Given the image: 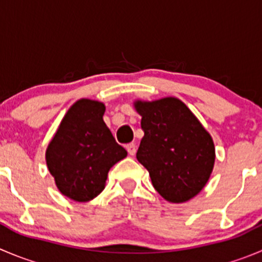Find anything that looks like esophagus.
<instances>
[{
	"instance_id": "esophagus-1",
	"label": "esophagus",
	"mask_w": 262,
	"mask_h": 262,
	"mask_svg": "<svg viewBox=\"0 0 262 262\" xmlns=\"http://www.w3.org/2000/svg\"><path fill=\"white\" fill-rule=\"evenodd\" d=\"M126 149H127V151H128L129 156H135V154H136V145L134 143L127 144Z\"/></svg>"
}]
</instances>
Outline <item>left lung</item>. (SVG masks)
Here are the masks:
<instances>
[{"label":"left lung","instance_id":"8db88e82","mask_svg":"<svg viewBox=\"0 0 262 262\" xmlns=\"http://www.w3.org/2000/svg\"><path fill=\"white\" fill-rule=\"evenodd\" d=\"M144 138L136 153L154 189L166 201L183 203L207 184L215 164L210 134L176 98L134 103Z\"/></svg>","mask_w":262,"mask_h":262}]
</instances>
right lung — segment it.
Masks as SVG:
<instances>
[{
    "mask_svg": "<svg viewBox=\"0 0 262 262\" xmlns=\"http://www.w3.org/2000/svg\"><path fill=\"white\" fill-rule=\"evenodd\" d=\"M100 101L81 99L69 108L46 150V163L61 194L89 202L105 188L112 167L127 156L103 116Z\"/></svg>",
    "mask_w": 262,
    "mask_h": 262,
    "instance_id": "right-lung-1",
    "label": "right lung"
}]
</instances>
